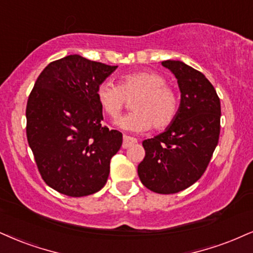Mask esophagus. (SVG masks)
<instances>
[{"mask_svg":"<svg viewBox=\"0 0 253 253\" xmlns=\"http://www.w3.org/2000/svg\"><path fill=\"white\" fill-rule=\"evenodd\" d=\"M135 143H137V138H135V137L124 135L123 136V144H122V146H123V149H127V148H130L131 145L135 144Z\"/></svg>","mask_w":253,"mask_h":253,"instance_id":"1","label":"esophagus"}]
</instances>
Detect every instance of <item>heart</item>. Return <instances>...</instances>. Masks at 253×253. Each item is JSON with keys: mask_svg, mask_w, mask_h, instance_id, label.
Wrapping results in <instances>:
<instances>
[{"mask_svg": "<svg viewBox=\"0 0 253 253\" xmlns=\"http://www.w3.org/2000/svg\"><path fill=\"white\" fill-rule=\"evenodd\" d=\"M96 98L102 111L117 120L132 101L133 112L121 118L117 124L122 129L142 132L154 126L164 130L177 117L179 98L172 86L165 84V79L155 71H135L118 77L117 85L103 82L98 85Z\"/></svg>", "mask_w": 253, "mask_h": 253, "instance_id": "1", "label": "heart"}]
</instances>
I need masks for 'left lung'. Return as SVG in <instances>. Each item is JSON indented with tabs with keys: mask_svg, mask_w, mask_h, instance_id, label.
I'll return each mask as SVG.
<instances>
[{
	"mask_svg": "<svg viewBox=\"0 0 253 253\" xmlns=\"http://www.w3.org/2000/svg\"><path fill=\"white\" fill-rule=\"evenodd\" d=\"M180 90L178 114L163 133L143 141L145 157L138 176L151 191L170 195L191 186L203 176L218 144L220 101L201 71L180 61H164Z\"/></svg>",
	"mask_w": 253,
	"mask_h": 253,
	"instance_id": "left-lung-1",
	"label": "left lung"
}]
</instances>
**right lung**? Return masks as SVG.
<instances>
[{"label":"right lung","instance_id":"add662e5","mask_svg":"<svg viewBox=\"0 0 253 253\" xmlns=\"http://www.w3.org/2000/svg\"><path fill=\"white\" fill-rule=\"evenodd\" d=\"M117 65L69 55L45 67L28 97L27 138L41 177L70 197L107 183L123 136L102 126L96 91Z\"/></svg>","mask_w":253,"mask_h":253}]
</instances>
